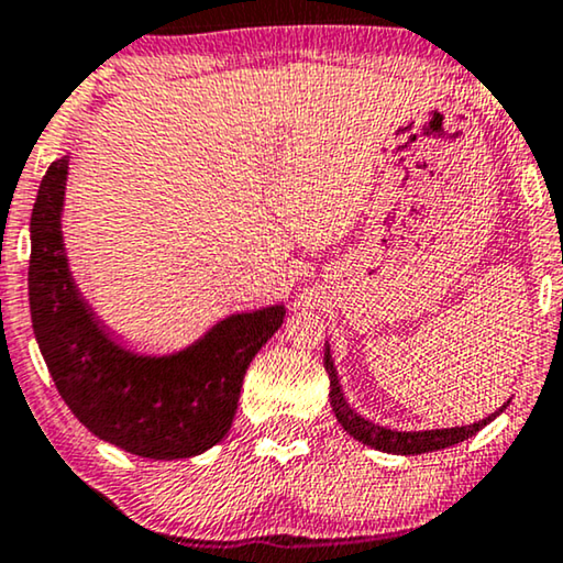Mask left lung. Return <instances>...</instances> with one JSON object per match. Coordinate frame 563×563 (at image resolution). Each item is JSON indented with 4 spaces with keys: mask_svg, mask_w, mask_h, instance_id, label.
Segmentation results:
<instances>
[{
    "mask_svg": "<svg viewBox=\"0 0 563 563\" xmlns=\"http://www.w3.org/2000/svg\"><path fill=\"white\" fill-rule=\"evenodd\" d=\"M325 372L330 379V405H333V412L338 422H341L343 430L349 435L356 438L358 443L372 445L376 451L384 453H397V456H418V453H430V451H441L449 449V445H456L466 438H472L474 433L497 418L499 412L505 410L507 405L499 407L497 412H492L489 418H484L479 422H472V426H461V428H435V430H395L387 426H379V422H372L353 410L349 405V399L343 397L341 382H338V372L333 366V356H330V345H325Z\"/></svg>",
    "mask_w": 563,
    "mask_h": 563,
    "instance_id": "obj_1",
    "label": "left lung"
}]
</instances>
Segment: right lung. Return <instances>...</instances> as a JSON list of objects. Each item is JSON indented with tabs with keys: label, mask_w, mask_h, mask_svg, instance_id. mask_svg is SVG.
I'll list each match as a JSON object with an SVG mask.
<instances>
[{
	"label": "right lung",
	"mask_w": 563,
	"mask_h": 563,
	"mask_svg": "<svg viewBox=\"0 0 563 563\" xmlns=\"http://www.w3.org/2000/svg\"><path fill=\"white\" fill-rule=\"evenodd\" d=\"M68 158L45 172L30 218V314L45 366L84 428L143 459H191L233 426L245 368L282 328L284 305L238 312L168 356L112 338L81 297L60 233Z\"/></svg>",
	"instance_id": "obj_1"
}]
</instances>
